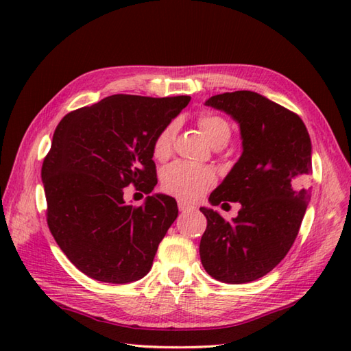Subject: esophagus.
Segmentation results:
<instances>
[{"label":"esophagus","mask_w":351,"mask_h":351,"mask_svg":"<svg viewBox=\"0 0 351 351\" xmlns=\"http://www.w3.org/2000/svg\"><path fill=\"white\" fill-rule=\"evenodd\" d=\"M178 208H180L181 213H187V211L195 210V208H193L191 205H187L185 202H182V200H180V202H178Z\"/></svg>","instance_id":"obj_1"}]
</instances>
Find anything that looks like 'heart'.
<instances>
[{
    "instance_id": "heart-1",
    "label": "heart",
    "mask_w": 351,
    "mask_h": 351,
    "mask_svg": "<svg viewBox=\"0 0 351 351\" xmlns=\"http://www.w3.org/2000/svg\"><path fill=\"white\" fill-rule=\"evenodd\" d=\"M199 128L215 147H223L230 140V125L217 114H202L197 119ZM178 131L176 122H169L156 134L152 145L154 158L158 161L167 160L173 151V143ZM215 182V175L211 169L195 166V164L176 161L162 171L161 185L169 195L178 197L182 202H195L202 197Z\"/></svg>"
}]
</instances>
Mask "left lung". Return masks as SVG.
I'll return each mask as SVG.
<instances>
[{
	"instance_id": "obj_1",
	"label": "left lung",
	"mask_w": 351,
	"mask_h": 351,
	"mask_svg": "<svg viewBox=\"0 0 351 351\" xmlns=\"http://www.w3.org/2000/svg\"><path fill=\"white\" fill-rule=\"evenodd\" d=\"M240 125L243 154L210 195L211 205L240 202L232 221L200 208L206 229L200 261L226 283H245L270 273L295 241L311 199L309 132L299 114L263 95L238 90L206 102Z\"/></svg>"
}]
</instances>
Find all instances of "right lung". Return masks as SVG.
<instances>
[{
  "label": "right lung",
  "instance_id": "obj_1",
  "mask_svg": "<svg viewBox=\"0 0 351 351\" xmlns=\"http://www.w3.org/2000/svg\"><path fill=\"white\" fill-rule=\"evenodd\" d=\"M189 102L190 96L113 95L57 125L42 166L47 221L58 247L88 278L128 283L151 270L178 217L176 200L154 195L132 206L123 190H154V138Z\"/></svg>",
  "mask_w": 351,
  "mask_h": 351
}]
</instances>
